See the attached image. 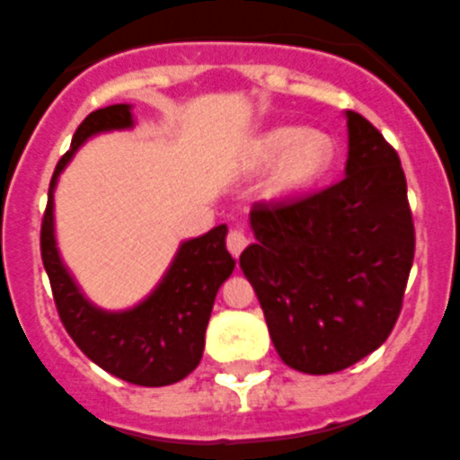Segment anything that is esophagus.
I'll list each match as a JSON object with an SVG mask.
<instances>
[{
  "mask_svg": "<svg viewBox=\"0 0 460 460\" xmlns=\"http://www.w3.org/2000/svg\"><path fill=\"white\" fill-rule=\"evenodd\" d=\"M245 245H248V236H245L241 229H231L229 234H226V248H229V253L234 255V258H238V255L243 253Z\"/></svg>",
  "mask_w": 460,
  "mask_h": 460,
  "instance_id": "34e87169",
  "label": "esophagus"
}]
</instances>
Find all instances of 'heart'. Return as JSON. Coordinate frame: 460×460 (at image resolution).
<instances>
[{
    "instance_id": "obj_1",
    "label": "heart",
    "mask_w": 460,
    "mask_h": 460,
    "mask_svg": "<svg viewBox=\"0 0 460 460\" xmlns=\"http://www.w3.org/2000/svg\"><path fill=\"white\" fill-rule=\"evenodd\" d=\"M275 185L292 190L314 183L332 164V142L323 132H304L299 128H279L262 137L255 159L258 164H272L279 156Z\"/></svg>"
}]
</instances>
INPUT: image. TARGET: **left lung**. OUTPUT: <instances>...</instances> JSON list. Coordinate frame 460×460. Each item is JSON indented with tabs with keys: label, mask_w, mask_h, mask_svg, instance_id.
Segmentation results:
<instances>
[{
	"label": "left lung",
	"mask_w": 460,
	"mask_h": 460,
	"mask_svg": "<svg viewBox=\"0 0 460 460\" xmlns=\"http://www.w3.org/2000/svg\"><path fill=\"white\" fill-rule=\"evenodd\" d=\"M338 183L251 209L241 253L279 359L304 374L352 367L394 331L415 258L401 159L359 113Z\"/></svg>",
	"instance_id": "left-lung-1"
}]
</instances>
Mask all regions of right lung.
I'll use <instances>...</instances> for the list:
<instances>
[{"instance_id":"obj_1","label":"right lung","mask_w":460,"mask_h":460,"mask_svg":"<svg viewBox=\"0 0 460 460\" xmlns=\"http://www.w3.org/2000/svg\"><path fill=\"white\" fill-rule=\"evenodd\" d=\"M132 125L129 105L98 108L76 128L72 149L52 173L48 207L40 226V255L50 277L59 321L76 347L108 374L135 385H168L190 374L202 359L205 331L215 296L236 261L226 251V224L181 245L173 265L154 294L122 314L91 306L59 261L52 231V190L72 154L96 132Z\"/></svg>"}]
</instances>
